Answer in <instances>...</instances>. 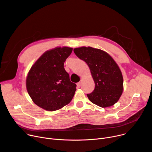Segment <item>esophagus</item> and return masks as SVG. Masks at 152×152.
I'll return each mask as SVG.
<instances>
[{"label": "esophagus", "instance_id": "obj_1", "mask_svg": "<svg viewBox=\"0 0 152 152\" xmlns=\"http://www.w3.org/2000/svg\"><path fill=\"white\" fill-rule=\"evenodd\" d=\"M81 85H82V81H80L79 82H78V83H77V85L79 86H80Z\"/></svg>", "mask_w": 152, "mask_h": 152}]
</instances>
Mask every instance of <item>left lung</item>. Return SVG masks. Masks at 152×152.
Here are the masks:
<instances>
[{
    "label": "left lung",
    "instance_id": "8db88e82",
    "mask_svg": "<svg viewBox=\"0 0 152 152\" xmlns=\"http://www.w3.org/2000/svg\"><path fill=\"white\" fill-rule=\"evenodd\" d=\"M73 51L87 64L95 83L94 90L87 94L89 100L102 107L116 103L123 93V78L114 59L107 52L91 47L75 48Z\"/></svg>",
    "mask_w": 152,
    "mask_h": 152
}]
</instances>
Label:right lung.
Wrapping results in <instances>:
<instances>
[{
  "mask_svg": "<svg viewBox=\"0 0 152 152\" xmlns=\"http://www.w3.org/2000/svg\"><path fill=\"white\" fill-rule=\"evenodd\" d=\"M73 48L57 47L43 53L28 73L26 85L32 101L48 111L58 110L68 104L76 90L70 80L64 63Z\"/></svg>",
  "mask_w": 152,
  "mask_h": 152,
  "instance_id": "obj_1",
  "label": "right lung"
}]
</instances>
